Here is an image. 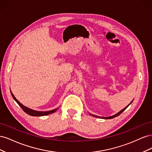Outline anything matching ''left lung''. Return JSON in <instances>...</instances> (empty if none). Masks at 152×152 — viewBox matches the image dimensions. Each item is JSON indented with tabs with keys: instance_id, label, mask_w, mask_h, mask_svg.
Returning <instances> with one entry per match:
<instances>
[{
	"instance_id": "obj_1",
	"label": "left lung",
	"mask_w": 152,
	"mask_h": 152,
	"mask_svg": "<svg viewBox=\"0 0 152 152\" xmlns=\"http://www.w3.org/2000/svg\"><path fill=\"white\" fill-rule=\"evenodd\" d=\"M132 102H132H131V103ZM131 103H130V104H131ZM129 105L128 106H127V107H126V108H124L123 110H121V111H120V112H119L118 113H117V114H115V115H113V116H111V117H99V116H96V115H93V117H98V118H104V119H111V118H115V117H117V116H118L119 115H120V114H121L124 111V110H125L128 107H129Z\"/></svg>"
}]
</instances>
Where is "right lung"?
I'll return each mask as SVG.
<instances>
[{
    "label": "right lung",
    "instance_id": "obj_1",
    "mask_svg": "<svg viewBox=\"0 0 152 152\" xmlns=\"http://www.w3.org/2000/svg\"><path fill=\"white\" fill-rule=\"evenodd\" d=\"M11 93V95H12V98H13V99H15L16 102V103L19 104V106L20 107L23 109V111L26 113H27V114H28V115H31V116H44V115H49V114H50V113H54V112H55L57 110V109L58 108H56V109H55V110H51V111H48V112H37V111H35V110H31V109H30V108H27V107H25L24 105H23L21 103H20L19 102H18V101L16 99V98L15 97V96L13 95V94L12 93Z\"/></svg>",
    "mask_w": 152,
    "mask_h": 152
}]
</instances>
